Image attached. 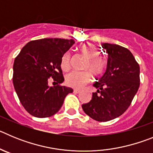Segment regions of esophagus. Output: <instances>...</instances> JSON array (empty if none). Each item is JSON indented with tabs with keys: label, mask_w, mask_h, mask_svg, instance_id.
Returning <instances> with one entry per match:
<instances>
[{
	"label": "esophagus",
	"mask_w": 153,
	"mask_h": 153,
	"mask_svg": "<svg viewBox=\"0 0 153 153\" xmlns=\"http://www.w3.org/2000/svg\"><path fill=\"white\" fill-rule=\"evenodd\" d=\"M80 91H81L80 90H77V89H74V93H80Z\"/></svg>",
	"instance_id": "esophagus-1"
}]
</instances>
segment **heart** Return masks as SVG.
Segmentation results:
<instances>
[{
  "label": "heart",
  "instance_id": "1",
  "mask_svg": "<svg viewBox=\"0 0 153 153\" xmlns=\"http://www.w3.org/2000/svg\"><path fill=\"white\" fill-rule=\"evenodd\" d=\"M79 52L87 59L84 68L90 70L86 71H72L66 76V83L74 88H81L91 80V73L94 76H100L106 70L107 62L106 59L100 56V51L95 46L86 44L79 47ZM70 56L69 53L63 55L60 62V67L63 70H67L70 67Z\"/></svg>",
  "mask_w": 153,
  "mask_h": 153
}]
</instances>
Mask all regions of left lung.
<instances>
[{
	"mask_svg": "<svg viewBox=\"0 0 153 153\" xmlns=\"http://www.w3.org/2000/svg\"><path fill=\"white\" fill-rule=\"evenodd\" d=\"M108 55L105 74L93 86L92 100L82 105L86 115L99 122L119 117L130 106L140 87V66L132 53L117 44H102Z\"/></svg>",
	"mask_w": 153,
	"mask_h": 153,
	"instance_id": "8db88e82",
	"label": "left lung"
}]
</instances>
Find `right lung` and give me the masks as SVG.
I'll use <instances>...</instances> for the list:
<instances>
[{"label":"right lung","mask_w":153,"mask_h":153,"mask_svg":"<svg viewBox=\"0 0 153 153\" xmlns=\"http://www.w3.org/2000/svg\"><path fill=\"white\" fill-rule=\"evenodd\" d=\"M74 40L44 38L32 40L22 48L13 63V83L24 109L38 118L49 117L61 108L65 97L73 89L64 86H50L52 77L62 83L60 62Z\"/></svg>","instance_id":"1"}]
</instances>
